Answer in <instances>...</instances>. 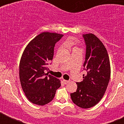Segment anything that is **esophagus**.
Wrapping results in <instances>:
<instances>
[{
    "label": "esophagus",
    "instance_id": "1",
    "mask_svg": "<svg viewBox=\"0 0 124 124\" xmlns=\"http://www.w3.org/2000/svg\"><path fill=\"white\" fill-rule=\"evenodd\" d=\"M63 83H64L65 84H68V83L69 82H70V81H67V80H64V79H63Z\"/></svg>",
    "mask_w": 124,
    "mask_h": 124
}]
</instances>
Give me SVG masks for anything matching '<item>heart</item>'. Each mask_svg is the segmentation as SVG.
Returning a JSON list of instances; mask_svg holds the SVG:
<instances>
[{
	"instance_id": "b5f03b06",
	"label": "heart",
	"mask_w": 124,
	"mask_h": 124,
	"mask_svg": "<svg viewBox=\"0 0 124 124\" xmlns=\"http://www.w3.org/2000/svg\"><path fill=\"white\" fill-rule=\"evenodd\" d=\"M71 43H72V41H70V42H68V44H71Z\"/></svg>"
}]
</instances>
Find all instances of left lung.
<instances>
[{
    "instance_id": "obj_1",
    "label": "left lung",
    "mask_w": 124,
    "mask_h": 124,
    "mask_svg": "<svg viewBox=\"0 0 124 124\" xmlns=\"http://www.w3.org/2000/svg\"><path fill=\"white\" fill-rule=\"evenodd\" d=\"M86 45L83 81L76 83V91L71 93L73 102L78 107L87 109L94 106L102 98L110 77L108 53L102 41L93 33L84 34Z\"/></svg>"
}]
</instances>
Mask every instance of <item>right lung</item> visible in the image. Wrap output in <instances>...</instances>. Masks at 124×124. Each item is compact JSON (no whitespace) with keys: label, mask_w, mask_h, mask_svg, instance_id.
Returning <instances> with one entry per match:
<instances>
[{"label":"right lung","mask_w":124,"mask_h":124,"mask_svg":"<svg viewBox=\"0 0 124 124\" xmlns=\"http://www.w3.org/2000/svg\"><path fill=\"white\" fill-rule=\"evenodd\" d=\"M63 35L43 32L27 45L19 64L22 87L31 102L44 106L53 99L57 89L61 86L58 79L45 73L53 60L54 47Z\"/></svg>","instance_id":"obj_1"}]
</instances>
